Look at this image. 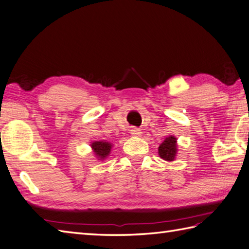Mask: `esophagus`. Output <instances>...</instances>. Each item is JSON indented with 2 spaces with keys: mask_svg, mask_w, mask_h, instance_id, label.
<instances>
[{
  "mask_svg": "<svg viewBox=\"0 0 249 249\" xmlns=\"http://www.w3.org/2000/svg\"><path fill=\"white\" fill-rule=\"evenodd\" d=\"M130 135L133 136V137H140L141 135H142V131H141L139 128H131L130 129Z\"/></svg>",
  "mask_w": 249,
  "mask_h": 249,
  "instance_id": "34e87169",
  "label": "esophagus"
}]
</instances>
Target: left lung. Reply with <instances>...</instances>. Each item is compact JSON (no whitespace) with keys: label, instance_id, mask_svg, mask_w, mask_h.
<instances>
[{"label":"left lung","instance_id":"obj_1","mask_svg":"<svg viewBox=\"0 0 249 249\" xmlns=\"http://www.w3.org/2000/svg\"><path fill=\"white\" fill-rule=\"evenodd\" d=\"M178 152V144H177V138L175 136H168L164 139L162 143L159 147V155L160 159L167 162H173L176 160Z\"/></svg>","mask_w":249,"mask_h":249}]
</instances>
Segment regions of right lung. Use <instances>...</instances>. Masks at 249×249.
I'll list each match as a JSON object with an SVG mask.
<instances>
[{"mask_svg": "<svg viewBox=\"0 0 249 249\" xmlns=\"http://www.w3.org/2000/svg\"><path fill=\"white\" fill-rule=\"evenodd\" d=\"M113 145L111 142L106 140H100V141H92L90 142V148L94 152V155L98 160H105L107 158L109 157L111 153V149Z\"/></svg>", "mask_w": 249, "mask_h": 249, "instance_id": "add662e5", "label": "right lung"}]
</instances>
